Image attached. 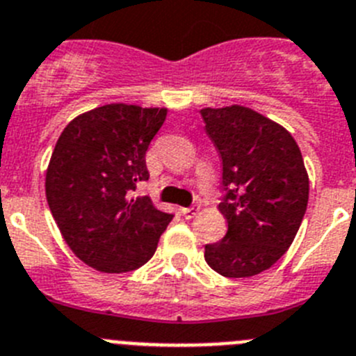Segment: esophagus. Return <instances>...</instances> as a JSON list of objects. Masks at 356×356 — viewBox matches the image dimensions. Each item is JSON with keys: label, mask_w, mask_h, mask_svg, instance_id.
<instances>
[{"label": "esophagus", "mask_w": 356, "mask_h": 356, "mask_svg": "<svg viewBox=\"0 0 356 356\" xmlns=\"http://www.w3.org/2000/svg\"><path fill=\"white\" fill-rule=\"evenodd\" d=\"M181 213L184 218H193L198 213V207H182Z\"/></svg>", "instance_id": "1"}]
</instances>
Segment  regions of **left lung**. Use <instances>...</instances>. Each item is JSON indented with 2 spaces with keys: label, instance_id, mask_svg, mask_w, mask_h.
<instances>
[{
  "label": "left lung",
  "instance_id": "left-lung-1",
  "mask_svg": "<svg viewBox=\"0 0 356 356\" xmlns=\"http://www.w3.org/2000/svg\"><path fill=\"white\" fill-rule=\"evenodd\" d=\"M222 158L220 213L229 229L206 245L207 264L229 278L270 270L286 254L309 202V175L291 133L243 106L200 110Z\"/></svg>",
  "mask_w": 356,
  "mask_h": 356
}]
</instances>
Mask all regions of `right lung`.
<instances>
[{
    "label": "right lung",
    "mask_w": 356,
    "mask_h": 356,
    "mask_svg": "<svg viewBox=\"0 0 356 356\" xmlns=\"http://www.w3.org/2000/svg\"><path fill=\"white\" fill-rule=\"evenodd\" d=\"M165 117V108L106 104L76 117L54 145L51 214L70 250L102 273L145 264L174 218L133 193L149 181L145 152Z\"/></svg>",
    "instance_id": "right-lung-1"
}]
</instances>
